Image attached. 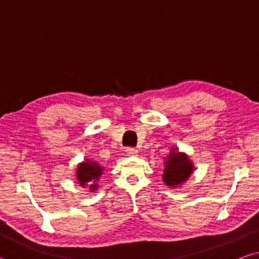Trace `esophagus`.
<instances>
[{"mask_svg": "<svg viewBox=\"0 0 259 259\" xmlns=\"http://www.w3.org/2000/svg\"><path fill=\"white\" fill-rule=\"evenodd\" d=\"M125 153H126V155H128V156H137L138 151L136 150V148L129 147V148H126V150H125Z\"/></svg>", "mask_w": 259, "mask_h": 259, "instance_id": "esophagus-1", "label": "esophagus"}]
</instances>
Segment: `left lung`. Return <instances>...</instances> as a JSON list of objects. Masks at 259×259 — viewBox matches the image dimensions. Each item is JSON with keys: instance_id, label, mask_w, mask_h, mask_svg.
I'll return each mask as SVG.
<instances>
[{"instance_id": "8db88e82", "label": "left lung", "mask_w": 259, "mask_h": 259, "mask_svg": "<svg viewBox=\"0 0 259 259\" xmlns=\"http://www.w3.org/2000/svg\"><path fill=\"white\" fill-rule=\"evenodd\" d=\"M164 169L162 181L170 188L183 186L194 172V164L185 152H179L178 147H171L164 156Z\"/></svg>"}]
</instances>
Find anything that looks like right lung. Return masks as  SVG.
Masks as SVG:
<instances>
[{"label":"right lung","mask_w":259,"mask_h":259,"mask_svg":"<svg viewBox=\"0 0 259 259\" xmlns=\"http://www.w3.org/2000/svg\"><path fill=\"white\" fill-rule=\"evenodd\" d=\"M105 168L97 161L85 157L84 161L76 165L75 178L76 184L83 188H88L89 192H96L99 188V179L104 174Z\"/></svg>","instance_id":"right-lung-1"}]
</instances>
